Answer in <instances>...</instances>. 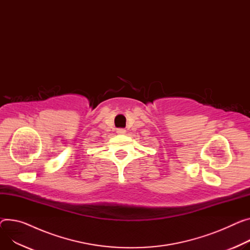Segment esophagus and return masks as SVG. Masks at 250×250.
<instances>
[{"instance_id": "34e87169", "label": "esophagus", "mask_w": 250, "mask_h": 250, "mask_svg": "<svg viewBox=\"0 0 250 250\" xmlns=\"http://www.w3.org/2000/svg\"><path fill=\"white\" fill-rule=\"evenodd\" d=\"M126 132V130L125 129H123V128H120V129H117V133H120V134H123V133H125Z\"/></svg>"}]
</instances>
